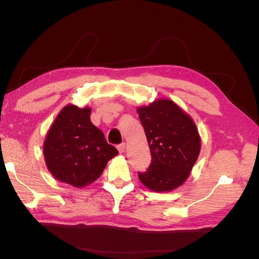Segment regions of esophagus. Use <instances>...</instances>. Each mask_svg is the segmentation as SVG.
<instances>
[{
	"instance_id": "1",
	"label": "esophagus",
	"mask_w": 259,
	"mask_h": 259,
	"mask_svg": "<svg viewBox=\"0 0 259 259\" xmlns=\"http://www.w3.org/2000/svg\"><path fill=\"white\" fill-rule=\"evenodd\" d=\"M125 148H126V144L123 143V144H121V145L117 146V150H119V152H120V153H123V152L125 151Z\"/></svg>"
}]
</instances>
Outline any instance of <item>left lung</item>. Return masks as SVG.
I'll return each instance as SVG.
<instances>
[{"label": "left lung", "mask_w": 259, "mask_h": 259, "mask_svg": "<svg viewBox=\"0 0 259 259\" xmlns=\"http://www.w3.org/2000/svg\"><path fill=\"white\" fill-rule=\"evenodd\" d=\"M151 153V164L140 182L154 192H168L190 175L201 150V138L192 117L173 100L155 99L137 108Z\"/></svg>", "instance_id": "left-lung-1"}]
</instances>
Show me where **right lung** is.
I'll return each instance as SVG.
<instances>
[{
    "mask_svg": "<svg viewBox=\"0 0 259 259\" xmlns=\"http://www.w3.org/2000/svg\"><path fill=\"white\" fill-rule=\"evenodd\" d=\"M90 107L69 104L61 109L45 136L46 167L60 183L75 188L89 186L119 153L91 122Z\"/></svg>",
    "mask_w": 259,
    "mask_h": 259,
    "instance_id": "1",
    "label": "right lung"
}]
</instances>
